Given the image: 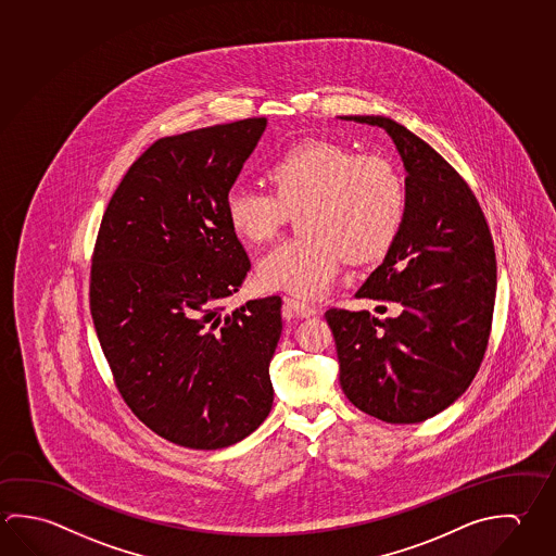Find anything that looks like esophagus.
Masks as SVG:
<instances>
[{
    "mask_svg": "<svg viewBox=\"0 0 556 556\" xmlns=\"http://www.w3.org/2000/svg\"><path fill=\"white\" fill-rule=\"evenodd\" d=\"M285 308H287V311H291L292 314H296V316H302V318H308V316L318 314V306H314L311 302L292 299V296H287V299H285Z\"/></svg>",
    "mask_w": 556,
    "mask_h": 556,
    "instance_id": "obj_1",
    "label": "esophagus"
}]
</instances>
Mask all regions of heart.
<instances>
[{
  "label": "heart",
  "mask_w": 556,
  "mask_h": 556,
  "mask_svg": "<svg viewBox=\"0 0 556 556\" xmlns=\"http://www.w3.org/2000/svg\"><path fill=\"white\" fill-rule=\"evenodd\" d=\"M274 193L235 186L225 197L230 230L248 244L274 240L296 213L301 235L260 260L255 279L267 291L318 296L343 260L367 264L389 252L406 213V187L389 157L311 138L265 169Z\"/></svg>",
  "instance_id": "obj_1"
}]
</instances>
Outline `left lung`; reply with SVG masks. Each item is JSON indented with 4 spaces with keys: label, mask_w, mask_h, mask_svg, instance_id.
<instances>
[{
    "label": "left lung",
    "mask_w": 556,
    "mask_h": 556,
    "mask_svg": "<svg viewBox=\"0 0 556 556\" xmlns=\"http://www.w3.org/2000/svg\"><path fill=\"white\" fill-rule=\"evenodd\" d=\"M384 128L406 169V213L384 262L357 299L392 302L396 318L326 311L353 406L387 424L448 408L484 359L496 301V254L467 181L428 142L389 117H341Z\"/></svg>",
    "instance_id": "obj_1"
}]
</instances>
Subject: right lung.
I'll use <instances>...</instances> for the list:
<instances>
[{"label":"right lung","instance_id":"1","mask_svg":"<svg viewBox=\"0 0 556 556\" xmlns=\"http://www.w3.org/2000/svg\"><path fill=\"white\" fill-rule=\"evenodd\" d=\"M265 127L254 117L160 138L99 226L89 308L101 350L132 414L181 447L235 445L274 404L281 296L225 306L250 271L225 197Z\"/></svg>","mask_w":556,"mask_h":556}]
</instances>
